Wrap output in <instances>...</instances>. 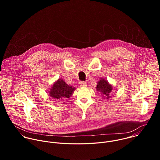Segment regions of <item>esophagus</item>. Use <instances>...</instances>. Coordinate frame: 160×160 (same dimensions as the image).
<instances>
[{
  "label": "esophagus",
  "instance_id": "obj_1",
  "mask_svg": "<svg viewBox=\"0 0 160 160\" xmlns=\"http://www.w3.org/2000/svg\"><path fill=\"white\" fill-rule=\"evenodd\" d=\"M79 85H80V87H87V82H83V81H81V82H79Z\"/></svg>",
  "mask_w": 160,
  "mask_h": 160
}]
</instances>
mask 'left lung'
I'll return each mask as SVG.
<instances>
[{
  "label": "left lung",
  "mask_w": 160,
  "mask_h": 160,
  "mask_svg": "<svg viewBox=\"0 0 160 160\" xmlns=\"http://www.w3.org/2000/svg\"><path fill=\"white\" fill-rule=\"evenodd\" d=\"M96 89L98 91H99L100 92H101V94H102L104 98H106V99H109L112 88V86L109 84L107 80L102 78L98 83Z\"/></svg>",
  "instance_id": "obj_1"
}]
</instances>
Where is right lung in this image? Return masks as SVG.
<instances>
[{"instance_id": "1", "label": "right lung", "mask_w": 160, "mask_h": 160, "mask_svg": "<svg viewBox=\"0 0 160 160\" xmlns=\"http://www.w3.org/2000/svg\"><path fill=\"white\" fill-rule=\"evenodd\" d=\"M75 87L67 85L64 80L59 79L52 85L49 91V96L56 99H67L70 98L75 90Z\"/></svg>"}]
</instances>
